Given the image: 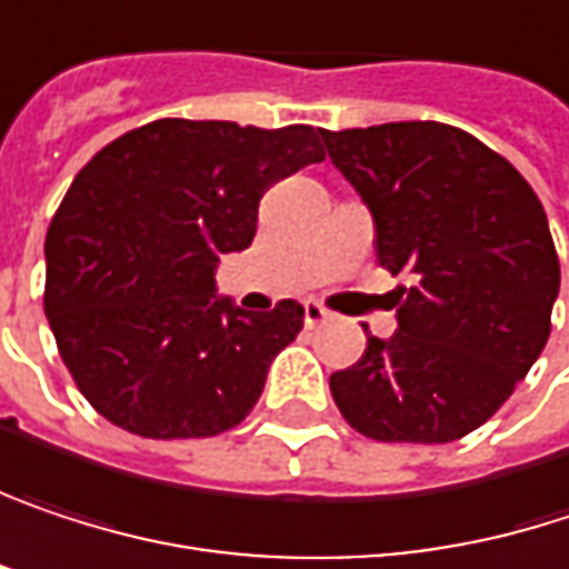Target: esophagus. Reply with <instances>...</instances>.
I'll return each mask as SVG.
<instances>
[{
	"instance_id": "obj_1",
	"label": "esophagus",
	"mask_w": 569,
	"mask_h": 569,
	"mask_svg": "<svg viewBox=\"0 0 569 569\" xmlns=\"http://www.w3.org/2000/svg\"><path fill=\"white\" fill-rule=\"evenodd\" d=\"M330 315H327V308H320L318 301H305V323L308 327H318V323H327Z\"/></svg>"
}]
</instances>
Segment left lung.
<instances>
[{
    "label": "left lung",
    "mask_w": 569,
    "mask_h": 569,
    "mask_svg": "<svg viewBox=\"0 0 569 569\" xmlns=\"http://www.w3.org/2000/svg\"><path fill=\"white\" fill-rule=\"evenodd\" d=\"M360 192L377 261L409 271L396 333L330 377L343 419L377 442H456L488 422L550 337L560 261L528 179L459 127L399 120L320 130Z\"/></svg>",
    "instance_id": "8db88e82"
}]
</instances>
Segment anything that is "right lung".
<instances>
[{
	"mask_svg": "<svg viewBox=\"0 0 569 569\" xmlns=\"http://www.w3.org/2000/svg\"><path fill=\"white\" fill-rule=\"evenodd\" d=\"M308 123L153 120L74 177L44 239V315L78 390L143 439L239 426L305 308L246 311L216 295L219 254L249 249L258 199L320 163Z\"/></svg>",
	"mask_w": 569,
	"mask_h": 569,
	"instance_id": "1",
	"label": "right lung"
}]
</instances>
